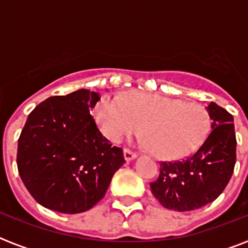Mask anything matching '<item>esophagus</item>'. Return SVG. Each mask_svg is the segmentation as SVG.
<instances>
[{"label":"esophagus","mask_w":248,"mask_h":248,"mask_svg":"<svg viewBox=\"0 0 248 248\" xmlns=\"http://www.w3.org/2000/svg\"><path fill=\"white\" fill-rule=\"evenodd\" d=\"M124 157H125L126 161H130V160L137 157V153L129 150V149H124Z\"/></svg>","instance_id":"obj_1"}]
</instances>
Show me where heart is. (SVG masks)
Returning <instances> with one entry per match:
<instances>
[{"label":"heart","mask_w":248,"mask_h":248,"mask_svg":"<svg viewBox=\"0 0 248 248\" xmlns=\"http://www.w3.org/2000/svg\"><path fill=\"white\" fill-rule=\"evenodd\" d=\"M98 124L113 143L130 135L146 134L144 143L163 159H180L194 153L209 133L203 107L160 94L137 93L128 100L108 95L98 108Z\"/></svg>","instance_id":"heart-1"}]
</instances>
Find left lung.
I'll use <instances>...</instances> for the list:
<instances>
[{
  "instance_id": "obj_1",
  "label": "left lung",
  "mask_w": 248,
  "mask_h": 248,
  "mask_svg": "<svg viewBox=\"0 0 248 248\" xmlns=\"http://www.w3.org/2000/svg\"><path fill=\"white\" fill-rule=\"evenodd\" d=\"M211 131L198 151L181 161H161L160 174L150 183L151 192L164 207L192 211L212 202L229 184L236 164L233 117L211 102Z\"/></svg>"
}]
</instances>
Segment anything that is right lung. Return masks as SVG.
Wrapping results in <instances>:
<instances>
[{"label":"right lung","mask_w":248,"mask_h":248,"mask_svg":"<svg viewBox=\"0 0 248 248\" xmlns=\"http://www.w3.org/2000/svg\"><path fill=\"white\" fill-rule=\"evenodd\" d=\"M99 94L79 89L49 97L28 115L17 149V168L34 200L62 214H79L104 198L125 163L91 113Z\"/></svg>","instance_id":"1"}]
</instances>
